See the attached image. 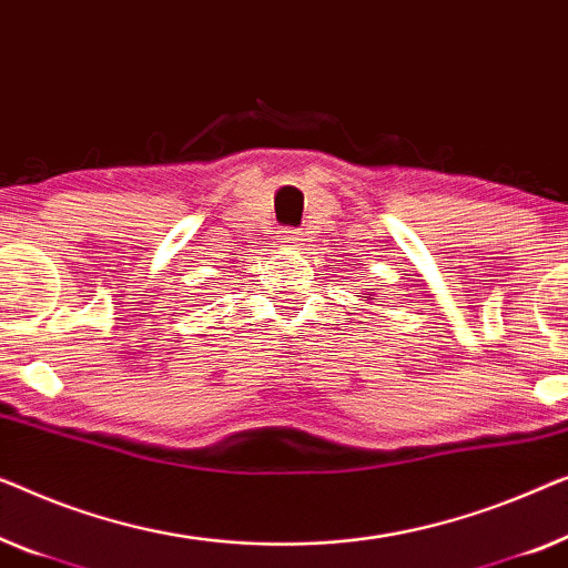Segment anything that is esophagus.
<instances>
[{"mask_svg":"<svg viewBox=\"0 0 568 568\" xmlns=\"http://www.w3.org/2000/svg\"><path fill=\"white\" fill-rule=\"evenodd\" d=\"M281 242L287 250H298L301 246V231L298 229H283L281 231Z\"/></svg>","mask_w":568,"mask_h":568,"instance_id":"obj_1","label":"esophagus"}]
</instances>
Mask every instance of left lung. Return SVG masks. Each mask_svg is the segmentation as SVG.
<instances>
[{
	"instance_id": "1",
	"label": "left lung",
	"mask_w": 568,
	"mask_h": 568,
	"mask_svg": "<svg viewBox=\"0 0 568 568\" xmlns=\"http://www.w3.org/2000/svg\"><path fill=\"white\" fill-rule=\"evenodd\" d=\"M365 295H367V298H371V293H365ZM373 301H375V298H373Z\"/></svg>"
}]
</instances>
